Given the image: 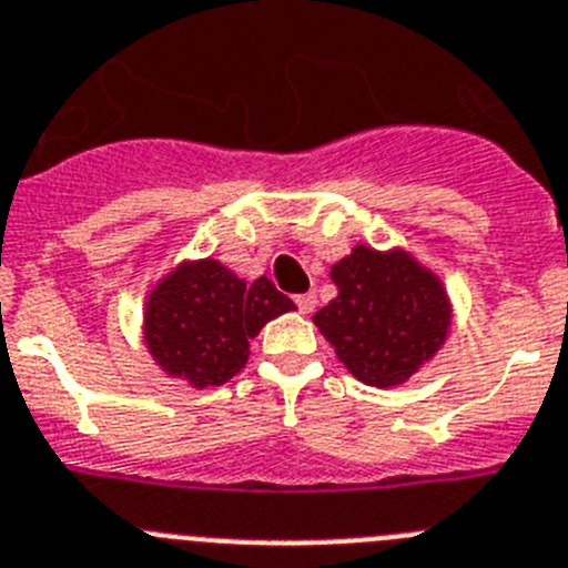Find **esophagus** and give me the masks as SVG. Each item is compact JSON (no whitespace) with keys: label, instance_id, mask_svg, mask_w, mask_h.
Returning a JSON list of instances; mask_svg holds the SVG:
<instances>
[{"label":"esophagus","instance_id":"obj_1","mask_svg":"<svg viewBox=\"0 0 568 568\" xmlns=\"http://www.w3.org/2000/svg\"><path fill=\"white\" fill-rule=\"evenodd\" d=\"M295 304H298V312H304V315H310L312 310H315V304H318V298H315V293H304L295 298Z\"/></svg>","mask_w":568,"mask_h":568}]
</instances>
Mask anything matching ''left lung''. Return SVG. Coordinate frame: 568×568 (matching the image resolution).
Listing matches in <instances>:
<instances>
[{"label":"left lung","instance_id":"8db88e82","mask_svg":"<svg viewBox=\"0 0 568 568\" xmlns=\"http://www.w3.org/2000/svg\"><path fill=\"white\" fill-rule=\"evenodd\" d=\"M337 298L315 312V326L343 366L366 386H399L439 352L450 329L442 281L405 250L357 244L332 267Z\"/></svg>","mask_w":568,"mask_h":568}]
</instances>
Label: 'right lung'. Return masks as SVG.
<instances>
[{
    "mask_svg": "<svg viewBox=\"0 0 568 568\" xmlns=\"http://www.w3.org/2000/svg\"><path fill=\"white\" fill-rule=\"evenodd\" d=\"M290 310L293 301L264 275L247 284L213 258L185 262L145 301V346L171 377L222 386L242 372L262 326Z\"/></svg>",
    "mask_w": 568,
    "mask_h": 568,
    "instance_id": "right-lung-1",
    "label": "right lung"
}]
</instances>
